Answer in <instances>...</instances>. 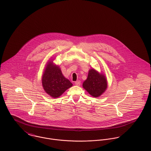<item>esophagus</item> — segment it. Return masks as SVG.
I'll return each instance as SVG.
<instances>
[{"mask_svg": "<svg viewBox=\"0 0 151 151\" xmlns=\"http://www.w3.org/2000/svg\"><path fill=\"white\" fill-rule=\"evenodd\" d=\"M74 84H75L76 86H80V84H81V81H80V80L77 81H76V82L74 83Z\"/></svg>", "mask_w": 151, "mask_h": 151, "instance_id": "1", "label": "esophagus"}]
</instances>
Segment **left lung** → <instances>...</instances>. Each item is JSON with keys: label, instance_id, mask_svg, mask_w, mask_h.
Segmentation results:
<instances>
[{"label": "left lung", "instance_id": "obj_1", "mask_svg": "<svg viewBox=\"0 0 151 151\" xmlns=\"http://www.w3.org/2000/svg\"><path fill=\"white\" fill-rule=\"evenodd\" d=\"M83 86L91 96L97 98L106 91L107 80L105 75L92 68L89 70L87 79L83 83Z\"/></svg>", "mask_w": 151, "mask_h": 151}]
</instances>
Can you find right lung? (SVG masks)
I'll list each match as a JSON object with an SVG mask.
<instances>
[{"label": "right lung", "instance_id": "obj_1", "mask_svg": "<svg viewBox=\"0 0 151 151\" xmlns=\"http://www.w3.org/2000/svg\"><path fill=\"white\" fill-rule=\"evenodd\" d=\"M42 84L45 91L53 98H58L73 86L63 76L59 66L48 62L42 77Z\"/></svg>", "mask_w": 151, "mask_h": 151}]
</instances>
